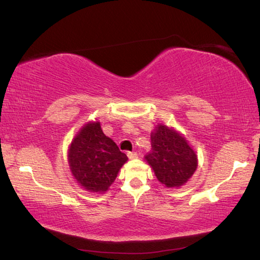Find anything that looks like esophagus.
I'll return each instance as SVG.
<instances>
[{
  "label": "esophagus",
  "instance_id": "obj_1",
  "mask_svg": "<svg viewBox=\"0 0 260 260\" xmlns=\"http://www.w3.org/2000/svg\"><path fill=\"white\" fill-rule=\"evenodd\" d=\"M127 156H129L130 159H137L138 154L136 152H129V153H127Z\"/></svg>",
  "mask_w": 260,
  "mask_h": 260
}]
</instances>
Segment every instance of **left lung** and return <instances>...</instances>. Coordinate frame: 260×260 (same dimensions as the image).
<instances>
[{
    "label": "left lung",
    "mask_w": 260,
    "mask_h": 260,
    "mask_svg": "<svg viewBox=\"0 0 260 260\" xmlns=\"http://www.w3.org/2000/svg\"><path fill=\"white\" fill-rule=\"evenodd\" d=\"M152 151L145 155L158 181L167 188H181L193 175L198 158L184 136L158 124L151 134Z\"/></svg>",
    "instance_id": "obj_1"
}]
</instances>
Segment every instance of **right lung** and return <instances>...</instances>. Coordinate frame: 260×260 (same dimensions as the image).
<instances>
[{
    "instance_id": "obj_1",
    "label": "right lung",
    "mask_w": 260,
    "mask_h": 260,
    "mask_svg": "<svg viewBox=\"0 0 260 260\" xmlns=\"http://www.w3.org/2000/svg\"><path fill=\"white\" fill-rule=\"evenodd\" d=\"M127 156L102 133L99 121L87 122L72 139L68 162L80 188L105 193L113 184Z\"/></svg>"
}]
</instances>
